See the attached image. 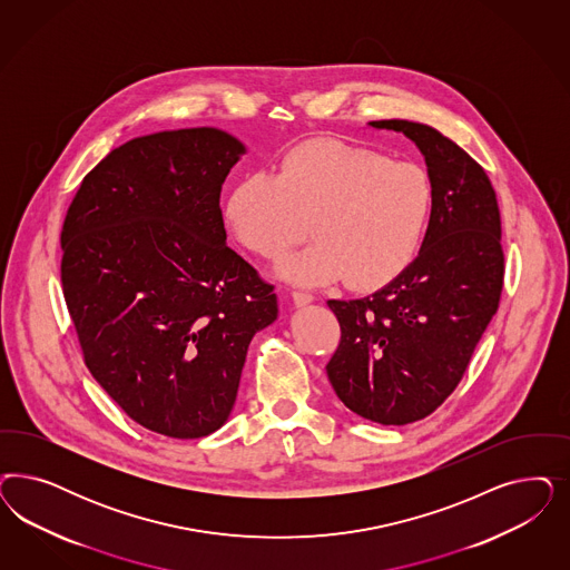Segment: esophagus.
Instances as JSON below:
<instances>
[{
	"label": "esophagus",
	"instance_id": "34e87169",
	"mask_svg": "<svg viewBox=\"0 0 570 570\" xmlns=\"http://www.w3.org/2000/svg\"><path fill=\"white\" fill-rule=\"evenodd\" d=\"M292 299H294L295 306H308V304L313 302L314 295L308 294V292H299V289H295V292H292Z\"/></svg>",
	"mask_w": 570,
	"mask_h": 570
}]
</instances>
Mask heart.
<instances>
[{"label": "heart", "mask_w": 570, "mask_h": 570, "mask_svg": "<svg viewBox=\"0 0 570 570\" xmlns=\"http://www.w3.org/2000/svg\"><path fill=\"white\" fill-rule=\"evenodd\" d=\"M434 190L422 167L390 161L371 148L313 140L292 148L273 174L237 184L226 218L240 243L262 257L283 256L308 235L304 252L278 275L321 285L346 275L354 287H382L401 275L422 245Z\"/></svg>", "instance_id": "1"}]
</instances>
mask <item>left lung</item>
Instances as JSON below:
<instances>
[{
  "label": "left lung",
  "instance_id": "1",
  "mask_svg": "<svg viewBox=\"0 0 570 570\" xmlns=\"http://www.w3.org/2000/svg\"><path fill=\"white\" fill-rule=\"evenodd\" d=\"M404 134L434 190L417 257L382 289L330 299L340 346L327 363L337 399L356 415L404 425L436 411L458 387L503 287L501 216L487 171L439 129L371 121Z\"/></svg>",
  "mask_w": 570,
  "mask_h": 570
}]
</instances>
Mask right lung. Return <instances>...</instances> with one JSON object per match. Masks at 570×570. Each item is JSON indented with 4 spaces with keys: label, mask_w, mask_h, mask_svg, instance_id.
Here are the masks:
<instances>
[{
    "label": "right lung",
    "mask_w": 570,
    "mask_h": 570,
    "mask_svg": "<svg viewBox=\"0 0 570 570\" xmlns=\"http://www.w3.org/2000/svg\"><path fill=\"white\" fill-rule=\"evenodd\" d=\"M245 145L157 131L83 178L62 224V294L83 361L129 417L169 439L222 428L273 285L226 245L220 193Z\"/></svg>",
    "instance_id": "obj_1"
}]
</instances>
